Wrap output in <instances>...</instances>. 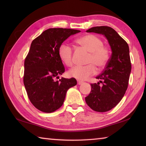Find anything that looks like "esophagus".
Here are the masks:
<instances>
[{"label":"esophagus","instance_id":"34e87169","mask_svg":"<svg viewBox=\"0 0 146 146\" xmlns=\"http://www.w3.org/2000/svg\"><path fill=\"white\" fill-rule=\"evenodd\" d=\"M77 83H78V85H81V84H82L84 83V82H82V81L78 80V81H77Z\"/></svg>","mask_w":146,"mask_h":146}]
</instances>
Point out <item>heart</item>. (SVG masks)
Here are the masks:
<instances>
[{"mask_svg": "<svg viewBox=\"0 0 146 146\" xmlns=\"http://www.w3.org/2000/svg\"><path fill=\"white\" fill-rule=\"evenodd\" d=\"M76 43L90 52L85 66H76L68 71L69 76L79 80H84L95 75L97 68L101 70L107 65L110 57L108 48L104 46L103 40L93 34L84 35L76 40ZM58 55L66 66L73 65V49L66 44H62L58 48Z\"/></svg>", "mask_w": 146, "mask_h": 146, "instance_id": "b5f03b06", "label": "heart"}]
</instances>
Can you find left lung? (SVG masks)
I'll return each mask as SVG.
<instances>
[{
    "label": "left lung",
    "instance_id": "obj_1",
    "mask_svg": "<svg viewBox=\"0 0 146 146\" xmlns=\"http://www.w3.org/2000/svg\"><path fill=\"white\" fill-rule=\"evenodd\" d=\"M86 31L104 35L111 49V56L104 70L96 77L100 81L91 84V93L85 98L86 104L93 110L106 112L120 102L127 89L131 70L129 46L111 27H93Z\"/></svg>",
    "mask_w": 146,
    "mask_h": 146
}]
</instances>
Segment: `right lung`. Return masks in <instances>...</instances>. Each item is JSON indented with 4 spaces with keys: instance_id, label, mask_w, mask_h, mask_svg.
I'll return each instance as SVG.
<instances>
[{
    "instance_id": "right-lung-1",
    "label": "right lung",
    "mask_w": 146,
    "mask_h": 146,
    "mask_svg": "<svg viewBox=\"0 0 146 146\" xmlns=\"http://www.w3.org/2000/svg\"><path fill=\"white\" fill-rule=\"evenodd\" d=\"M73 29L49 28L32 41L24 60V84L30 102L44 113L55 111L62 106L67 91L76 85L75 78H59L65 68L58 55V48L72 35Z\"/></svg>"
}]
</instances>
